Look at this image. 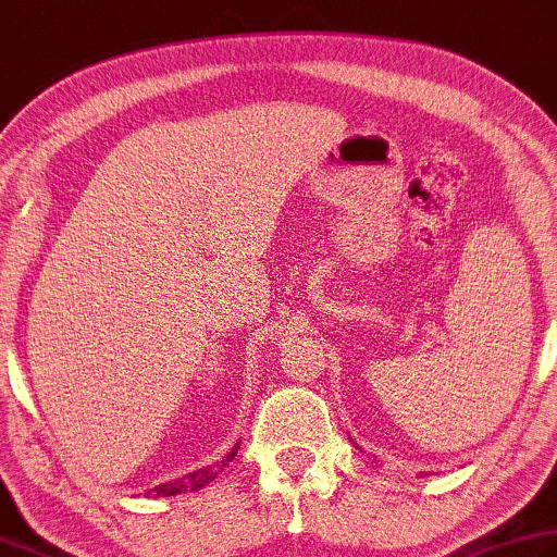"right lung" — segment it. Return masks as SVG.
<instances>
[{
    "mask_svg": "<svg viewBox=\"0 0 557 557\" xmlns=\"http://www.w3.org/2000/svg\"><path fill=\"white\" fill-rule=\"evenodd\" d=\"M242 449V444H234L232 449H228L220 461L216 463H212V466H202V468H198V471H193V473H185V475H181V478H176V481H169V483H161V485H157V487H151V490H147V497H171V495H178V493H195V490H200V487H205V485H210L216 475H220L224 468L234 461V456H236V451Z\"/></svg>",
    "mask_w": 557,
    "mask_h": 557,
    "instance_id": "right-lung-1",
    "label": "right lung"
}]
</instances>
